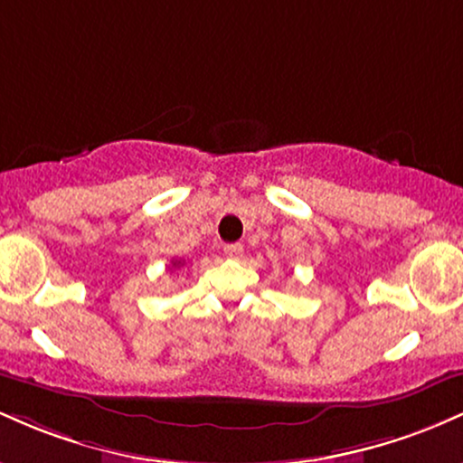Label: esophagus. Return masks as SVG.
<instances>
[{
	"label": "esophagus",
	"instance_id": "34e87169",
	"mask_svg": "<svg viewBox=\"0 0 463 463\" xmlns=\"http://www.w3.org/2000/svg\"><path fill=\"white\" fill-rule=\"evenodd\" d=\"M224 254L228 259H239L243 254V246L241 243H228L224 246Z\"/></svg>",
	"mask_w": 463,
	"mask_h": 463
}]
</instances>
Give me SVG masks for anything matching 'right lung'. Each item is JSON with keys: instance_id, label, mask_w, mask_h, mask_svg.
Wrapping results in <instances>:
<instances>
[{"instance_id": "obj_1", "label": "right lung", "mask_w": 463, "mask_h": 463, "mask_svg": "<svg viewBox=\"0 0 463 463\" xmlns=\"http://www.w3.org/2000/svg\"><path fill=\"white\" fill-rule=\"evenodd\" d=\"M176 265H180V261H174V268H176Z\"/></svg>"}]
</instances>
